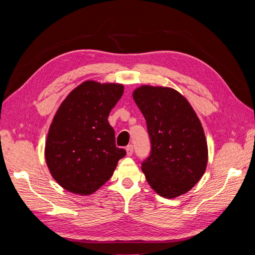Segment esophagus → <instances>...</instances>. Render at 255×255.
Instances as JSON below:
<instances>
[{"mask_svg":"<svg viewBox=\"0 0 255 255\" xmlns=\"http://www.w3.org/2000/svg\"><path fill=\"white\" fill-rule=\"evenodd\" d=\"M126 152H127V155H128V156H131V155H132V153H133V147H132L131 144L127 145V148H126Z\"/></svg>","mask_w":255,"mask_h":255,"instance_id":"1","label":"esophagus"}]
</instances>
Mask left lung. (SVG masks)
I'll use <instances>...</instances> for the list:
<instances>
[{
  "label": "left lung",
  "instance_id": "obj_1",
  "mask_svg": "<svg viewBox=\"0 0 255 255\" xmlns=\"http://www.w3.org/2000/svg\"><path fill=\"white\" fill-rule=\"evenodd\" d=\"M132 97L150 136L151 153L141 166L149 185L165 198L191 191L208 162L207 141L197 114L185 96L166 86L141 85Z\"/></svg>",
  "mask_w": 255,
  "mask_h": 255
}]
</instances>
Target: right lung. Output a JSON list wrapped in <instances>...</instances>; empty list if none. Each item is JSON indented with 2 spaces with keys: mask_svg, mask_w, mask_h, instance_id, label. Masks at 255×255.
<instances>
[{
  "mask_svg": "<svg viewBox=\"0 0 255 255\" xmlns=\"http://www.w3.org/2000/svg\"><path fill=\"white\" fill-rule=\"evenodd\" d=\"M123 93L121 83L84 81L70 92L53 116L45 145L46 163L51 176L70 193L96 192L126 154L116 147L108 123Z\"/></svg>",
  "mask_w": 255,
  "mask_h": 255,
  "instance_id": "add662e5",
  "label": "right lung"
}]
</instances>
